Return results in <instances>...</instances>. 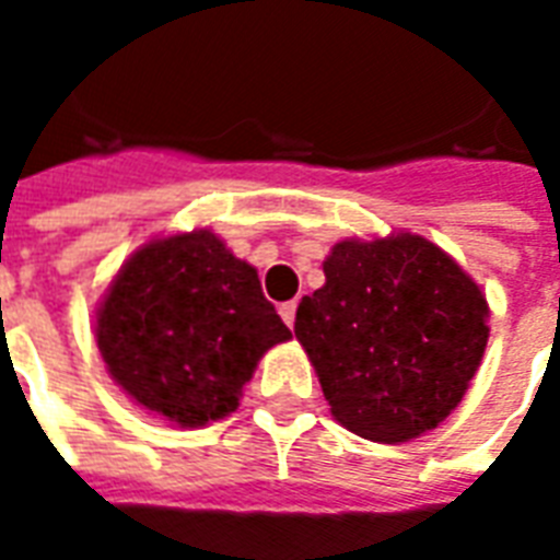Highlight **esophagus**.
<instances>
[{
  "instance_id": "34e87169",
  "label": "esophagus",
  "mask_w": 560,
  "mask_h": 560,
  "mask_svg": "<svg viewBox=\"0 0 560 560\" xmlns=\"http://www.w3.org/2000/svg\"><path fill=\"white\" fill-rule=\"evenodd\" d=\"M295 313H298V301H285V304H280V315H283V322L289 327H295Z\"/></svg>"
}]
</instances>
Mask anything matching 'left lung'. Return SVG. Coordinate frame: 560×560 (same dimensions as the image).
<instances>
[{"instance_id":"8db88e82","label":"left lung","mask_w":560,"mask_h":560,"mask_svg":"<svg viewBox=\"0 0 560 560\" xmlns=\"http://www.w3.org/2000/svg\"><path fill=\"white\" fill-rule=\"evenodd\" d=\"M295 336L330 413L375 443H407L452 413L487 348V301L419 235L339 242Z\"/></svg>"}]
</instances>
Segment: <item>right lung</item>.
Wrapping results in <instances>:
<instances>
[{
  "instance_id": "right-lung-1",
  "label": "right lung",
  "mask_w": 560,
  "mask_h": 560,
  "mask_svg": "<svg viewBox=\"0 0 560 560\" xmlns=\"http://www.w3.org/2000/svg\"><path fill=\"white\" fill-rule=\"evenodd\" d=\"M292 330L209 230L141 247L108 289L96 345L126 393L176 424L233 413L259 357Z\"/></svg>"
}]
</instances>
